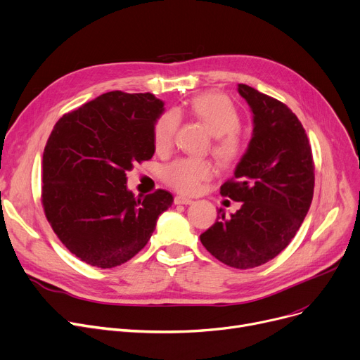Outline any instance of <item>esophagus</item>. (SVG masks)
<instances>
[{
	"instance_id": "obj_1",
	"label": "esophagus",
	"mask_w": 360,
	"mask_h": 360,
	"mask_svg": "<svg viewBox=\"0 0 360 360\" xmlns=\"http://www.w3.org/2000/svg\"><path fill=\"white\" fill-rule=\"evenodd\" d=\"M174 202H175V204H185V205H188V204H193L194 201H193L191 198L184 197V195H176V197L174 198Z\"/></svg>"
}]
</instances>
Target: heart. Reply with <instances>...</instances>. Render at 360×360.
<instances>
[{"label": "heart", "instance_id": "1", "mask_svg": "<svg viewBox=\"0 0 360 360\" xmlns=\"http://www.w3.org/2000/svg\"><path fill=\"white\" fill-rule=\"evenodd\" d=\"M191 115L201 121L214 136L213 153L223 163H233L243 153V140L239 132L240 113L233 102L221 93H204L190 102ZM179 117L175 110H167L159 117L153 129V144L158 153H166L174 146ZM214 175V165L205 159L182 158L163 170L167 185L184 194L198 191L201 182Z\"/></svg>", "mask_w": 360, "mask_h": 360}]
</instances>
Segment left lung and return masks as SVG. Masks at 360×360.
Here are the masks:
<instances>
[{
    "mask_svg": "<svg viewBox=\"0 0 360 360\" xmlns=\"http://www.w3.org/2000/svg\"><path fill=\"white\" fill-rule=\"evenodd\" d=\"M252 110V139L220 194L240 201L228 219L200 235L213 257L233 269H254L285 250L299 231L314 197V160L307 132L280 101L238 84Z\"/></svg>",
    "mask_w": 360,
    "mask_h": 360,
    "instance_id": "8db88e82",
    "label": "left lung"
}]
</instances>
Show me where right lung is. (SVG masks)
Wrapping results in <instances>:
<instances>
[{
	"instance_id": "obj_1",
	"label": "right lung",
	"mask_w": 360,
	"mask_h": 360,
	"mask_svg": "<svg viewBox=\"0 0 360 360\" xmlns=\"http://www.w3.org/2000/svg\"><path fill=\"white\" fill-rule=\"evenodd\" d=\"M163 102L151 93L101 94L55 124L42 158V205L65 248L93 267L112 269L139 254L174 197H134L127 172L155 155Z\"/></svg>"
}]
</instances>
